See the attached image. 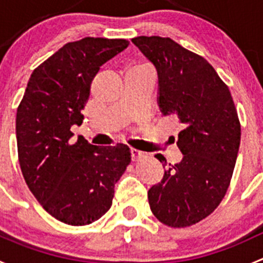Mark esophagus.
Masks as SVG:
<instances>
[{"label":"esophagus","instance_id":"esophagus-1","mask_svg":"<svg viewBox=\"0 0 263 263\" xmlns=\"http://www.w3.org/2000/svg\"><path fill=\"white\" fill-rule=\"evenodd\" d=\"M131 156H132V160L137 161V160H140V159L146 158L147 154H145L144 151L136 150V148H131Z\"/></svg>","mask_w":263,"mask_h":263}]
</instances>
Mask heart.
I'll list each match as a JSON object with an SVG mask.
<instances>
[{"label":"heart","mask_w":263,"mask_h":263,"mask_svg":"<svg viewBox=\"0 0 263 263\" xmlns=\"http://www.w3.org/2000/svg\"><path fill=\"white\" fill-rule=\"evenodd\" d=\"M132 68H150V67H148L147 65H144V63H140V65L134 66V67H132Z\"/></svg>","instance_id":"1"}]
</instances>
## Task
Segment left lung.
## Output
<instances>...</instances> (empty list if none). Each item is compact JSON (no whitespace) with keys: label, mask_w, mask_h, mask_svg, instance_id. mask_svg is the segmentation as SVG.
I'll list each match as a JSON object with an SVG mask.
<instances>
[{"label":"left lung","mask_w":263,"mask_h":263,"mask_svg":"<svg viewBox=\"0 0 263 263\" xmlns=\"http://www.w3.org/2000/svg\"><path fill=\"white\" fill-rule=\"evenodd\" d=\"M155 66L159 108L182 124L178 164L166 165L161 182L148 190V205L156 219L172 228H185L208 217L230 184L240 144V123L229 87L201 55L171 38L132 39Z\"/></svg>","instance_id":"obj_1"}]
</instances>
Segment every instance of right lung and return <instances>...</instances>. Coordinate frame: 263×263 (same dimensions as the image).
I'll return each mask as SVG.
<instances>
[{
    "instance_id": "right-lung-1",
    "label": "right lung",
    "mask_w": 263,
    "mask_h": 263,
    "mask_svg": "<svg viewBox=\"0 0 263 263\" xmlns=\"http://www.w3.org/2000/svg\"><path fill=\"white\" fill-rule=\"evenodd\" d=\"M126 39L86 38L65 44L31 73L16 113L18 163L29 190L65 224L97 221L112 206L115 184L131 153L127 145L73 140L100 66L128 47Z\"/></svg>"
}]
</instances>
